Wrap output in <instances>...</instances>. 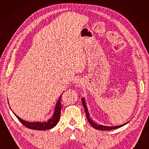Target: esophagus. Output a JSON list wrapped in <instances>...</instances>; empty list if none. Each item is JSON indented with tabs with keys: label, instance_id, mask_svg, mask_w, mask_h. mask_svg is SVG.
Instances as JSON below:
<instances>
[{
	"label": "esophagus",
	"instance_id": "34e87169",
	"mask_svg": "<svg viewBox=\"0 0 149 149\" xmlns=\"http://www.w3.org/2000/svg\"><path fill=\"white\" fill-rule=\"evenodd\" d=\"M82 84H83V82L81 81V80H79V81H78L77 82V86H81Z\"/></svg>",
	"mask_w": 149,
	"mask_h": 149
}]
</instances>
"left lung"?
<instances>
[{"instance_id":"1","label":"left lung","mask_w":149,"mask_h":149,"mask_svg":"<svg viewBox=\"0 0 149 149\" xmlns=\"http://www.w3.org/2000/svg\"><path fill=\"white\" fill-rule=\"evenodd\" d=\"M82 102H83V107L84 108L85 110V113H86V118L88 120V122L91 124V125L95 129H97V130H101V131H107V130H112V129H115L117 128H119L120 127H122V126L125 125V124H127V123H123L122 125H117V126H111V127H108V126H104V125H99V124H97L95 122H94L92 119L91 118V117L90 116V114L89 112H88V109H87V106H86V102H85V99L84 98H83L82 99Z\"/></svg>"}]
</instances>
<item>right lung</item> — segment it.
Segmentation results:
<instances>
[{"label": "right lung", "mask_w": 149, "mask_h": 149, "mask_svg": "<svg viewBox=\"0 0 149 149\" xmlns=\"http://www.w3.org/2000/svg\"><path fill=\"white\" fill-rule=\"evenodd\" d=\"M61 97L60 96L59 99L57 102V104L55 107L54 113L52 115V118H50L47 122H29L25 121V120L19 118L18 116L15 115L17 118L18 119L22 124L26 127L34 129V130H38V131H44L47 130V129H50L55 127L57 123L59 122L60 118V115H61Z\"/></svg>", "instance_id": "add662e5"}]
</instances>
